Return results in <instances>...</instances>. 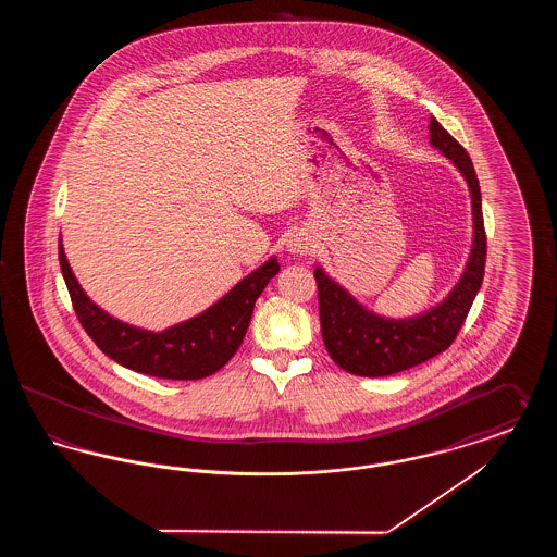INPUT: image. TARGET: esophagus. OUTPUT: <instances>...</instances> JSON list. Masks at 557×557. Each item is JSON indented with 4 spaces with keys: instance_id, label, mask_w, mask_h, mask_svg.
I'll return each instance as SVG.
<instances>
[{
    "instance_id": "esophagus-1",
    "label": "esophagus",
    "mask_w": 557,
    "mask_h": 557,
    "mask_svg": "<svg viewBox=\"0 0 557 557\" xmlns=\"http://www.w3.org/2000/svg\"><path fill=\"white\" fill-rule=\"evenodd\" d=\"M315 236H311L309 232H294L290 238H288V244H286V248H288V252L290 255H296V257H307V255H311L313 250H315Z\"/></svg>"
}]
</instances>
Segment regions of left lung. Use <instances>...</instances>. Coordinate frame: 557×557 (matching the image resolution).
Listing matches in <instances>:
<instances>
[{"label": "left lung", "mask_w": 557, "mask_h": 557, "mask_svg": "<svg viewBox=\"0 0 557 557\" xmlns=\"http://www.w3.org/2000/svg\"><path fill=\"white\" fill-rule=\"evenodd\" d=\"M430 144L459 169L470 187L474 242L466 269L455 288L416 318H382L357 302L325 271L315 269L321 336L334 363L355 375L382 377L416 368L447 350L459 334L476 298L486 261L482 198L474 164L463 146L436 119H430Z\"/></svg>", "instance_id": "obj_1"}]
</instances>
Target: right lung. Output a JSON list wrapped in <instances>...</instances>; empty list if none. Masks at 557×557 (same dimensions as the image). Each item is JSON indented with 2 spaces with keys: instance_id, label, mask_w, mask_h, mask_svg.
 <instances>
[{
  "instance_id": "obj_1",
  "label": "right lung",
  "mask_w": 557,
  "mask_h": 557,
  "mask_svg": "<svg viewBox=\"0 0 557 557\" xmlns=\"http://www.w3.org/2000/svg\"><path fill=\"white\" fill-rule=\"evenodd\" d=\"M58 259L87 336L119 366L164 380H200L221 370L242 345L257 298L280 271L277 259L271 257L200 315L164 332H150L119 321L91 302L66 261L62 242Z\"/></svg>"
}]
</instances>
